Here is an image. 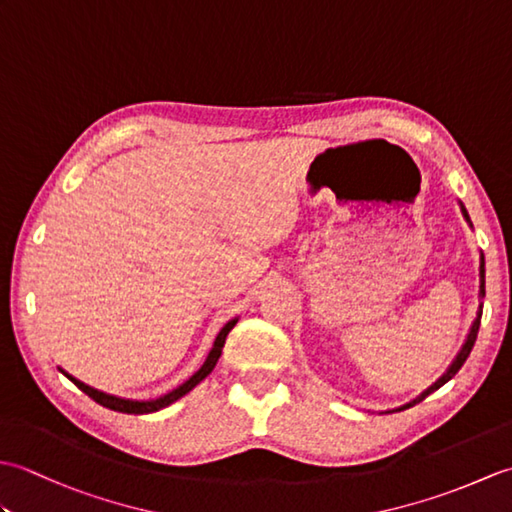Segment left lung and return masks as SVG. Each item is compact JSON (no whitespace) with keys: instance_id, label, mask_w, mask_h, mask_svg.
<instances>
[{"instance_id":"left-lung-1","label":"left lung","mask_w":512,"mask_h":512,"mask_svg":"<svg viewBox=\"0 0 512 512\" xmlns=\"http://www.w3.org/2000/svg\"><path fill=\"white\" fill-rule=\"evenodd\" d=\"M462 213H464V217L466 220H469V215H466V211L462 209ZM480 295L484 297L486 295V290H484V257H482V262H480ZM480 321H482V306H480V312H477V319H475V323H473V328H471V332H469V339H466V343H464V347L460 350V354H458V358H455L453 361V365L449 367V372L444 374L436 385H433L429 391H424V394L420 396V400H424L427 398L431 391H436V389H440L444 383H449V380L460 372V367L464 365V361L466 358H469V354H471V350H473V345H475V339H477V332H480Z\"/></svg>"}]
</instances>
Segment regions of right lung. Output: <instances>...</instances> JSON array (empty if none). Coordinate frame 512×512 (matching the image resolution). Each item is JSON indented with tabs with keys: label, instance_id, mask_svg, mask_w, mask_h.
<instances>
[{
	"label": "right lung",
	"instance_id": "add662e5",
	"mask_svg": "<svg viewBox=\"0 0 512 512\" xmlns=\"http://www.w3.org/2000/svg\"><path fill=\"white\" fill-rule=\"evenodd\" d=\"M235 319L233 321H228L224 328L220 330V334H217V339H215V345H213V350L209 352V356H206V361H204V365L198 369V372H195L187 383L184 385H180L178 389H173V391H169L167 396H162V398H158V400H149V402H138V400H125V398H116V396H110V394H103V391H99V389H92V387H88L85 383H81V380H76L74 376H70V374H65L63 369L61 372L68 376L72 383L79 387L83 394H88L92 400H96L99 402V405H103V407H107V409H112V411H121V413H151V411H158V409H162V407H169L171 402H176L178 398H182L184 394H189V391L200 383V380H204L206 376H209L211 372H213V367L217 365V361H220V356H222V347H224V341H226V336H228V332H231L233 328H235Z\"/></svg>",
	"mask_w": 512,
	"mask_h": 512
}]
</instances>
